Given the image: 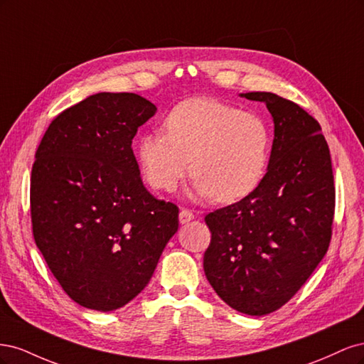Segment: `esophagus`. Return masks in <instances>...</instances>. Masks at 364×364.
Wrapping results in <instances>:
<instances>
[{
  "label": "esophagus",
  "mask_w": 364,
  "mask_h": 364,
  "mask_svg": "<svg viewBox=\"0 0 364 364\" xmlns=\"http://www.w3.org/2000/svg\"><path fill=\"white\" fill-rule=\"evenodd\" d=\"M193 218H194V213H193V211H190V209H185V208L181 209V213H179V222H181L182 225L191 222Z\"/></svg>",
  "instance_id": "1"
}]
</instances>
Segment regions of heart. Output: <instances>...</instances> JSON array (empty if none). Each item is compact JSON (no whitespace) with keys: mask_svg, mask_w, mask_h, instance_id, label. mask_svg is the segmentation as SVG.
I'll return each instance as SVG.
<instances>
[{"mask_svg":"<svg viewBox=\"0 0 364 364\" xmlns=\"http://www.w3.org/2000/svg\"><path fill=\"white\" fill-rule=\"evenodd\" d=\"M164 130L138 139L139 168L153 188L173 191L190 168L193 197L230 203L252 194L266 176L272 135L257 114L193 97L171 109Z\"/></svg>","mask_w":364,"mask_h":364,"instance_id":"heart-1","label":"heart"}]
</instances>
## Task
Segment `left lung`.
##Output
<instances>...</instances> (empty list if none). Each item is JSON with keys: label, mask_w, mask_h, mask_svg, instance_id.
<instances>
[{"label": "left lung", "mask_w": 364, "mask_h": 364, "mask_svg": "<svg viewBox=\"0 0 364 364\" xmlns=\"http://www.w3.org/2000/svg\"><path fill=\"white\" fill-rule=\"evenodd\" d=\"M241 97L267 106L274 138L267 173L245 199L205 217L206 279L234 310L277 311L322 261L331 241L336 188L321 124L272 92Z\"/></svg>", "instance_id": "1"}]
</instances>
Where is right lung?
<instances>
[{
    "label": "right lung",
    "mask_w": 364,
    "mask_h": 364,
    "mask_svg": "<svg viewBox=\"0 0 364 364\" xmlns=\"http://www.w3.org/2000/svg\"><path fill=\"white\" fill-rule=\"evenodd\" d=\"M156 106L132 92H98L51 121L31 168L33 237L74 302L114 311L149 284L178 232L179 208L141 181L132 150Z\"/></svg>",
    "instance_id": "add662e5"
}]
</instances>
